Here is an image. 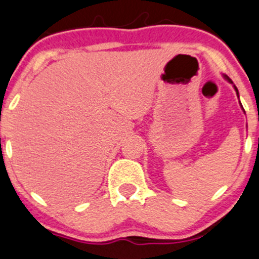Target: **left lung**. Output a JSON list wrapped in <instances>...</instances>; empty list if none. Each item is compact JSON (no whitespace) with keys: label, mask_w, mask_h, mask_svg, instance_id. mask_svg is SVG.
<instances>
[{"label":"left lung","mask_w":259,"mask_h":259,"mask_svg":"<svg viewBox=\"0 0 259 259\" xmlns=\"http://www.w3.org/2000/svg\"><path fill=\"white\" fill-rule=\"evenodd\" d=\"M225 79H227L228 81H230V83H233V81H232V79H230L229 76H227V75H225ZM234 89H235V91H237V94H238V89H237V87H234ZM240 106H242V104H240ZM242 108H243V107H242Z\"/></svg>","instance_id":"8db88e82"}]
</instances>
